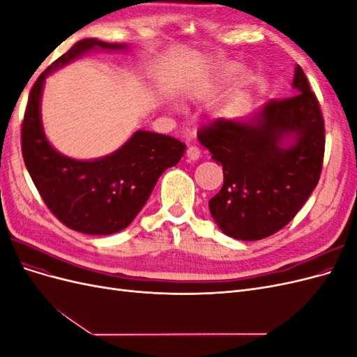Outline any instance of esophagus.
Returning <instances> with one entry per match:
<instances>
[{
	"instance_id": "obj_1",
	"label": "esophagus",
	"mask_w": 357,
	"mask_h": 357,
	"mask_svg": "<svg viewBox=\"0 0 357 357\" xmlns=\"http://www.w3.org/2000/svg\"><path fill=\"white\" fill-rule=\"evenodd\" d=\"M186 155H188V158H189L190 160H197V159H199V156H201V150H199V147H197V146H190V147H188V150H186Z\"/></svg>"
}]
</instances>
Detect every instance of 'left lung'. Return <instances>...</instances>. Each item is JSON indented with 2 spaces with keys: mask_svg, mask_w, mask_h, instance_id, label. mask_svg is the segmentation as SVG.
I'll use <instances>...</instances> for the list:
<instances>
[{
  "mask_svg": "<svg viewBox=\"0 0 357 357\" xmlns=\"http://www.w3.org/2000/svg\"><path fill=\"white\" fill-rule=\"evenodd\" d=\"M291 86L294 96L268 101L252 117L215 119L198 131L199 143L223 168L210 213L235 240H262L284 228L319 183L325 122L299 66Z\"/></svg>",
  "mask_w": 357,
  "mask_h": 357,
  "instance_id": "8db88e82",
  "label": "left lung"
}]
</instances>
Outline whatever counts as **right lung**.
Wrapping results in <instances>:
<instances>
[{"label": "right lung", "instance_id": "add662e5", "mask_svg": "<svg viewBox=\"0 0 357 357\" xmlns=\"http://www.w3.org/2000/svg\"><path fill=\"white\" fill-rule=\"evenodd\" d=\"M126 45L84 38L63 53L34 83L22 123V155L47 208L70 229L110 235L125 229L144 207L158 178L178 164L186 144L169 135L137 131L114 153L75 160L58 153L43 131L40 101L46 75L93 49Z\"/></svg>", "mask_w": 357, "mask_h": 357}]
</instances>
